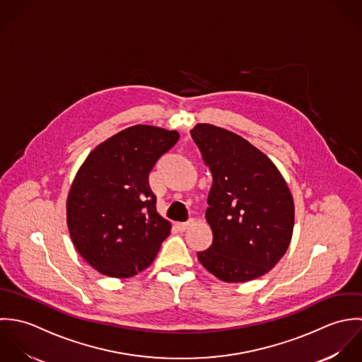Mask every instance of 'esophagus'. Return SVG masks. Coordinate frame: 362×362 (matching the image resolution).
I'll return each instance as SVG.
<instances>
[{
    "instance_id": "esophagus-1",
    "label": "esophagus",
    "mask_w": 362,
    "mask_h": 362,
    "mask_svg": "<svg viewBox=\"0 0 362 362\" xmlns=\"http://www.w3.org/2000/svg\"><path fill=\"white\" fill-rule=\"evenodd\" d=\"M193 223H194V221H193V219H189V221H186V222H176L175 226H176V229H177L179 232H185V230H186L187 228H190Z\"/></svg>"
}]
</instances>
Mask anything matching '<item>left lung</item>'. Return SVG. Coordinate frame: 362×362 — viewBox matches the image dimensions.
<instances>
[{
  "label": "left lung",
  "mask_w": 362,
  "mask_h": 362,
  "mask_svg": "<svg viewBox=\"0 0 362 362\" xmlns=\"http://www.w3.org/2000/svg\"><path fill=\"white\" fill-rule=\"evenodd\" d=\"M192 139L213 175L206 218L213 243L200 263L225 283H246L269 273L288 249L293 200L276 165L240 136L197 124Z\"/></svg>",
  "instance_id": "left-lung-1"
}]
</instances>
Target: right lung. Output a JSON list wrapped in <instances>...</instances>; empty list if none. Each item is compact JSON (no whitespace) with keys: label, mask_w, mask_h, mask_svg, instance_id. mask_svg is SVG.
<instances>
[{"label":"right lung","mask_w":362,"mask_h":362,"mask_svg":"<svg viewBox=\"0 0 362 362\" xmlns=\"http://www.w3.org/2000/svg\"><path fill=\"white\" fill-rule=\"evenodd\" d=\"M177 132L137 124L98 145L74 179L67 223L78 253L99 273L127 279L146 269L169 236L148 175Z\"/></svg>","instance_id":"add662e5"}]
</instances>
